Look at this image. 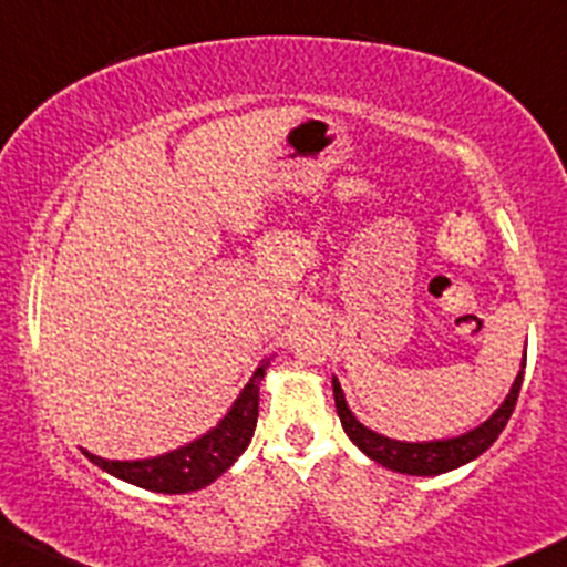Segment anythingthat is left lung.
Here are the masks:
<instances>
[{"label": "left lung", "instance_id": "left-lung-1", "mask_svg": "<svg viewBox=\"0 0 567 567\" xmlns=\"http://www.w3.org/2000/svg\"><path fill=\"white\" fill-rule=\"evenodd\" d=\"M522 380H524V372L516 374L505 402L488 415V421H484V424L458 434V437L429 440V443H402V440L383 437V434L367 429L353 413H350L339 380L333 378L331 383H333V402H337V413H339V421H342V429L348 432V437L359 445L363 454L374 458L378 464H383V467L393 470V473L440 475L473 462L475 456L484 454L488 445L499 437V432H503L505 424H508L511 413H514L516 408V399H519V391H522Z\"/></svg>", "mask_w": 567, "mask_h": 567}]
</instances>
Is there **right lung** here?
Listing matches in <instances>:
<instances>
[{"label": "right lung", "mask_w": 567, "mask_h": 567, "mask_svg": "<svg viewBox=\"0 0 567 567\" xmlns=\"http://www.w3.org/2000/svg\"><path fill=\"white\" fill-rule=\"evenodd\" d=\"M268 361L255 369L249 383L238 393L234 408L228 410L217 426L208 429L204 437L171 451V454L138 458V462H113V458L94 456L83 451L100 470L127 481V484L148 488L159 494H187L198 492L217 481L252 440L255 424H258V399L260 380H264Z\"/></svg>", "instance_id": "right-lung-1"}]
</instances>
